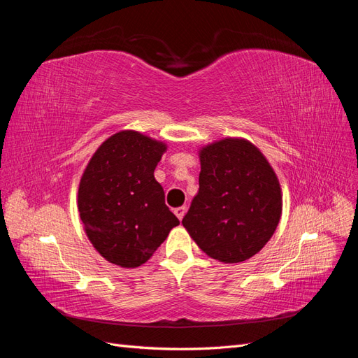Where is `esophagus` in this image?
<instances>
[{"instance_id":"1","label":"esophagus","mask_w":358,"mask_h":358,"mask_svg":"<svg viewBox=\"0 0 358 358\" xmlns=\"http://www.w3.org/2000/svg\"><path fill=\"white\" fill-rule=\"evenodd\" d=\"M185 213H187V208H185V206H180V208H176V209H175V215L178 216L179 220H182L183 216H185Z\"/></svg>"}]
</instances>
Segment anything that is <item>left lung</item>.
<instances>
[{
    "instance_id": "left-lung-1",
    "label": "left lung",
    "mask_w": 358,
    "mask_h": 358,
    "mask_svg": "<svg viewBox=\"0 0 358 358\" xmlns=\"http://www.w3.org/2000/svg\"><path fill=\"white\" fill-rule=\"evenodd\" d=\"M199 192L183 216L192 241L225 264L262 251L282 213L276 173L255 145L227 137L199 150Z\"/></svg>"
}]
</instances>
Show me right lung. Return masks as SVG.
Masks as SVG:
<instances>
[{"label": "right lung", "instance_id": "1", "mask_svg": "<svg viewBox=\"0 0 358 358\" xmlns=\"http://www.w3.org/2000/svg\"><path fill=\"white\" fill-rule=\"evenodd\" d=\"M167 145L133 129L100 145L79 183L78 209L92 246L124 268L146 263L179 220L154 170Z\"/></svg>", "mask_w": 358, "mask_h": 358}]
</instances>
